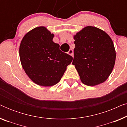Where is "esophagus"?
Returning <instances> with one entry per match:
<instances>
[{
  "mask_svg": "<svg viewBox=\"0 0 127 127\" xmlns=\"http://www.w3.org/2000/svg\"><path fill=\"white\" fill-rule=\"evenodd\" d=\"M67 53H68V54L71 55V56L73 57V51L72 49L69 50V51L67 52Z\"/></svg>",
  "mask_w": 127,
  "mask_h": 127,
  "instance_id": "34e87169",
  "label": "esophagus"
}]
</instances>
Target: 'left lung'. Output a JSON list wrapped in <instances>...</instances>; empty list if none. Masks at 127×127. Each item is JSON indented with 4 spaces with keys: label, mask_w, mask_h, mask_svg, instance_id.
Here are the masks:
<instances>
[{
    "label": "left lung",
    "mask_w": 127,
    "mask_h": 127,
    "mask_svg": "<svg viewBox=\"0 0 127 127\" xmlns=\"http://www.w3.org/2000/svg\"><path fill=\"white\" fill-rule=\"evenodd\" d=\"M72 64L83 84L94 86L106 80L115 64L113 41L105 31L88 26L74 36Z\"/></svg>",
    "instance_id": "8db88e82"
}]
</instances>
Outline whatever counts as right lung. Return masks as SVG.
Wrapping results in <instances>:
<instances>
[{
    "label": "right lung",
    "mask_w": 127,
    "mask_h": 127,
    "mask_svg": "<svg viewBox=\"0 0 127 127\" xmlns=\"http://www.w3.org/2000/svg\"><path fill=\"white\" fill-rule=\"evenodd\" d=\"M54 34L44 27L33 29L24 36L20 58L26 74L36 84L52 86L64 75L73 57L60 50L53 41Z\"/></svg>",
    "instance_id": "right-lung-1"
}]
</instances>
